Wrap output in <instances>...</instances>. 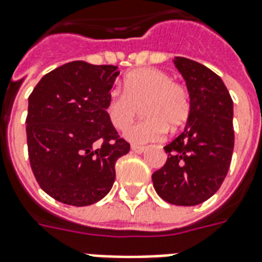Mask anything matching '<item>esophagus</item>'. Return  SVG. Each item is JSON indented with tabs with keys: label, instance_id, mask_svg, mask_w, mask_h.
<instances>
[{
	"label": "esophagus",
	"instance_id": "esophagus-1",
	"mask_svg": "<svg viewBox=\"0 0 262 262\" xmlns=\"http://www.w3.org/2000/svg\"><path fill=\"white\" fill-rule=\"evenodd\" d=\"M132 151L135 154H143L145 151V147H141V145H132Z\"/></svg>",
	"mask_w": 262,
	"mask_h": 262
}]
</instances>
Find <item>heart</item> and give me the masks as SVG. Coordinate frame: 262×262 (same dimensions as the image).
<instances>
[{
  "label": "heart",
  "mask_w": 262,
  "mask_h": 262,
  "mask_svg": "<svg viewBox=\"0 0 262 262\" xmlns=\"http://www.w3.org/2000/svg\"><path fill=\"white\" fill-rule=\"evenodd\" d=\"M143 107L146 119L123 133L135 144L157 141L169 130L184 126L191 114L187 88L159 69H140L123 79V92L113 89L105 101V114L118 130H123Z\"/></svg>",
  "instance_id": "heart-1"
}]
</instances>
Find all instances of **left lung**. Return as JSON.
<instances>
[{"mask_svg": "<svg viewBox=\"0 0 262 262\" xmlns=\"http://www.w3.org/2000/svg\"><path fill=\"white\" fill-rule=\"evenodd\" d=\"M191 97L184 130L163 147L165 166L152 174L163 201L195 206L213 196L223 184L232 159L233 101L223 79L206 66L174 57Z\"/></svg>", "mask_w": 262, "mask_h": 262, "instance_id": "obj_1", "label": "left lung"}]
</instances>
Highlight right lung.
Listing matches in <instances>:
<instances>
[{
  "instance_id": "add662e5",
  "label": "right lung",
  "mask_w": 262,
  "mask_h": 262,
  "mask_svg": "<svg viewBox=\"0 0 262 262\" xmlns=\"http://www.w3.org/2000/svg\"><path fill=\"white\" fill-rule=\"evenodd\" d=\"M118 75L115 66L70 61L43 75L30 95V165L59 202L89 206L113 188L115 162L130 149L104 108Z\"/></svg>"
}]
</instances>
